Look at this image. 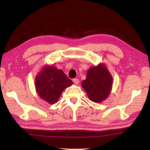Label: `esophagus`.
I'll use <instances>...</instances> for the list:
<instances>
[{"mask_svg": "<svg viewBox=\"0 0 150 150\" xmlns=\"http://www.w3.org/2000/svg\"><path fill=\"white\" fill-rule=\"evenodd\" d=\"M73 81L75 85H78V83H79V79H73Z\"/></svg>", "mask_w": 150, "mask_h": 150, "instance_id": "1", "label": "esophagus"}]
</instances>
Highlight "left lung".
<instances>
[{"mask_svg": "<svg viewBox=\"0 0 150 150\" xmlns=\"http://www.w3.org/2000/svg\"><path fill=\"white\" fill-rule=\"evenodd\" d=\"M81 86L88 97L95 103H101L108 97L112 87V77L106 66L100 63L88 69Z\"/></svg>", "mask_w": 150, "mask_h": 150, "instance_id": "8db88e82", "label": "left lung"}]
</instances>
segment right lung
<instances>
[{"instance_id": "right-lung-1", "label": "right lung", "mask_w": 150, "mask_h": 150, "mask_svg": "<svg viewBox=\"0 0 150 150\" xmlns=\"http://www.w3.org/2000/svg\"><path fill=\"white\" fill-rule=\"evenodd\" d=\"M73 84L62 70L45 65L35 79V87L40 98L49 104L56 103L65 88Z\"/></svg>"}]
</instances>
